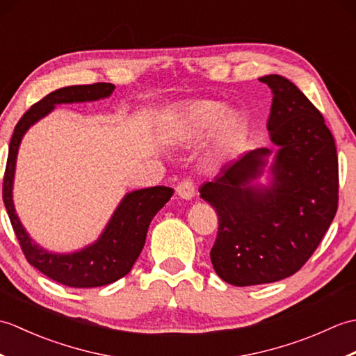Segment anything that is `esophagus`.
<instances>
[{"mask_svg":"<svg viewBox=\"0 0 356 356\" xmlns=\"http://www.w3.org/2000/svg\"><path fill=\"white\" fill-rule=\"evenodd\" d=\"M176 193L180 199H185V200H191L194 195H195V188H194V184L193 180L186 179V180H182L177 186H176Z\"/></svg>","mask_w":356,"mask_h":356,"instance_id":"esophagus-1","label":"esophagus"}]
</instances>
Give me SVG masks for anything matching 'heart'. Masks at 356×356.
I'll list each match as a JSON object with an SVG mask.
<instances>
[{
    "label": "heart",
    "mask_w": 356,
    "mask_h": 356,
    "mask_svg": "<svg viewBox=\"0 0 356 356\" xmlns=\"http://www.w3.org/2000/svg\"><path fill=\"white\" fill-rule=\"evenodd\" d=\"M210 131L207 156L220 162L236 153L243 139V120L238 113L225 110L223 104L211 99H195L179 105L171 116L170 138L180 147H193Z\"/></svg>",
    "instance_id": "heart-1"
}]
</instances>
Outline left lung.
Returning a JSON list of instances; mask_svg holds the SVG:
<instances>
[{
    "label": "left lung",
    "instance_id": "1",
    "mask_svg": "<svg viewBox=\"0 0 356 356\" xmlns=\"http://www.w3.org/2000/svg\"><path fill=\"white\" fill-rule=\"evenodd\" d=\"M259 81L274 95L268 131L275 153L248 151L199 190L218 216L211 261L234 286L293 275L318 248L338 208L337 147L321 113L289 79L266 74ZM268 164L270 184H257Z\"/></svg>",
    "mask_w": 356,
    "mask_h": 356
}]
</instances>
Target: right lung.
Listing matches in <instances>:
<instances>
[{"mask_svg":"<svg viewBox=\"0 0 356 356\" xmlns=\"http://www.w3.org/2000/svg\"><path fill=\"white\" fill-rule=\"evenodd\" d=\"M115 88L107 82H97L92 86H72L55 90L24 113L10 139L3 200L13 231L27 261L33 268L70 287L105 286L125 277L142 252L151 220L171 199L174 190L168 186H151L125 194L99 238L92 245L70 254L50 252L32 240L15 211L13 179L18 149L29 128L55 110V105L105 99L115 92Z\"/></svg>","mask_w":356,"mask_h":356,"instance_id":"1","label":"right lung"}]
</instances>
